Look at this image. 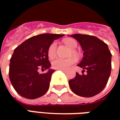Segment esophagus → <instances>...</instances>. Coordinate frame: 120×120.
Returning <instances> with one entry per match:
<instances>
[{"instance_id": "34e87169", "label": "esophagus", "mask_w": 120, "mask_h": 120, "mask_svg": "<svg viewBox=\"0 0 120 120\" xmlns=\"http://www.w3.org/2000/svg\"><path fill=\"white\" fill-rule=\"evenodd\" d=\"M62 71H63L64 73H66V70H61Z\"/></svg>"}]
</instances>
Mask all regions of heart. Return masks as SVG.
<instances>
[{
  "label": "heart",
  "mask_w": 120,
  "mask_h": 120,
  "mask_svg": "<svg viewBox=\"0 0 120 120\" xmlns=\"http://www.w3.org/2000/svg\"><path fill=\"white\" fill-rule=\"evenodd\" d=\"M64 42L68 47L72 49V53L73 55H76L77 54L76 51L75 50H74L75 49L78 45V43L76 42V40L73 38H68V39H65ZM56 42H52L50 44L47 49L48 56L49 58L53 57L56 54ZM76 61L77 60L75 56H72L66 59L60 58H55L52 61L51 64H52V67L54 69H60V70H67L71 65L75 64L76 62Z\"/></svg>",
  "instance_id": "b5f03b06"
}]
</instances>
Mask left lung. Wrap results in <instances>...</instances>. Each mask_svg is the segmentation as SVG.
<instances>
[{
	"label": "left lung",
	"mask_w": 120,
	"mask_h": 120,
	"mask_svg": "<svg viewBox=\"0 0 120 120\" xmlns=\"http://www.w3.org/2000/svg\"><path fill=\"white\" fill-rule=\"evenodd\" d=\"M83 51V57L78 67L83 68L82 75L76 73L69 81L73 93L82 97H92L105 88L111 71V55L107 45L92 35L74 34ZM86 71V75L83 72Z\"/></svg>",
	"instance_id": "1"
}]
</instances>
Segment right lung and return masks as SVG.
<instances>
[{
	"instance_id": "right-lung-1",
	"label": "right lung",
	"mask_w": 120,
	"mask_h": 120,
	"mask_svg": "<svg viewBox=\"0 0 120 120\" xmlns=\"http://www.w3.org/2000/svg\"><path fill=\"white\" fill-rule=\"evenodd\" d=\"M64 34L44 33L26 40L14 50L10 59L9 76L18 94L27 99L39 98L47 92L55 70L49 69L40 74L39 69L47 70L51 67L47 49L54 40Z\"/></svg>"
}]
</instances>
